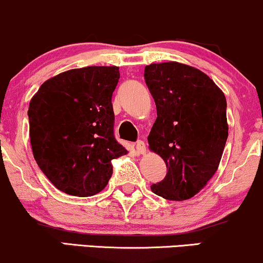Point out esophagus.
Returning a JSON list of instances; mask_svg holds the SVG:
<instances>
[{"instance_id": "34e87169", "label": "esophagus", "mask_w": 263, "mask_h": 263, "mask_svg": "<svg viewBox=\"0 0 263 263\" xmlns=\"http://www.w3.org/2000/svg\"><path fill=\"white\" fill-rule=\"evenodd\" d=\"M137 151L139 154H145L146 153V145L143 140H138L137 141Z\"/></svg>"}]
</instances>
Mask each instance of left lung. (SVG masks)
Returning a JSON list of instances; mask_svg holds the SVG:
<instances>
[{
  "mask_svg": "<svg viewBox=\"0 0 263 263\" xmlns=\"http://www.w3.org/2000/svg\"><path fill=\"white\" fill-rule=\"evenodd\" d=\"M144 77L157 110L147 141L167 167L151 191L168 200L190 199L218 170L229 130L227 100L209 76L184 64L147 65Z\"/></svg>",
  "mask_w": 263,
  "mask_h": 263,
  "instance_id": "left-lung-1",
  "label": "left lung"
}]
</instances>
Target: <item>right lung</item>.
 Listing matches in <instances>:
<instances>
[{
  "mask_svg": "<svg viewBox=\"0 0 263 263\" xmlns=\"http://www.w3.org/2000/svg\"><path fill=\"white\" fill-rule=\"evenodd\" d=\"M117 66H87L49 79L28 109L34 159L64 193L89 197L107 186L112 160L128 151L114 137Z\"/></svg>",
  "mask_w": 263,
  "mask_h": 263,
  "instance_id": "right-lung-1",
  "label": "right lung"
}]
</instances>
